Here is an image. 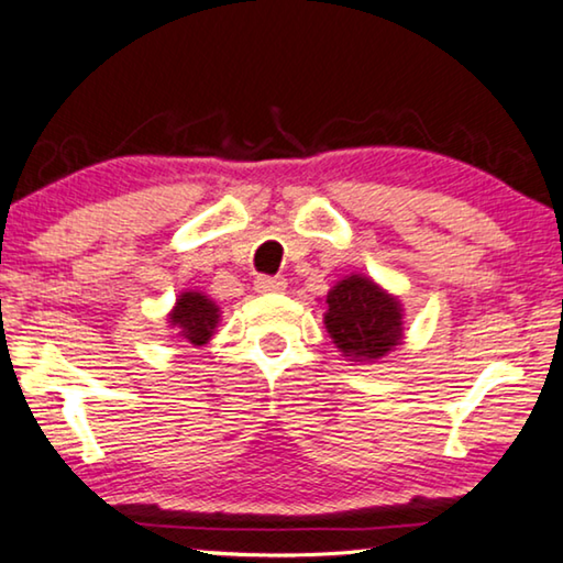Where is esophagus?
I'll list each match as a JSON object with an SVG mask.
<instances>
[{
	"mask_svg": "<svg viewBox=\"0 0 563 563\" xmlns=\"http://www.w3.org/2000/svg\"><path fill=\"white\" fill-rule=\"evenodd\" d=\"M254 289H256L258 294H276V291H284V289H287V279H284V276L262 274V276H256Z\"/></svg>",
	"mask_w": 563,
	"mask_h": 563,
	"instance_id": "1",
	"label": "esophagus"
}]
</instances>
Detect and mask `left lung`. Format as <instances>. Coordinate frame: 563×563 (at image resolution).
<instances>
[{"label": "left lung", "instance_id": "8db88e82", "mask_svg": "<svg viewBox=\"0 0 563 563\" xmlns=\"http://www.w3.org/2000/svg\"><path fill=\"white\" fill-rule=\"evenodd\" d=\"M327 332L347 357L377 360L402 336L400 301L365 276L352 274L327 294Z\"/></svg>", "mask_w": 563, "mask_h": 563}]
</instances>
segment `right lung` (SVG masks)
Segmentation results:
<instances>
[{"label": "right lung", "instance_id": "1", "mask_svg": "<svg viewBox=\"0 0 563 563\" xmlns=\"http://www.w3.org/2000/svg\"><path fill=\"white\" fill-rule=\"evenodd\" d=\"M173 327H178V334L191 344H206L211 340V332L219 322V307L211 299H206L198 291H184L176 301V309L170 311Z\"/></svg>", "mask_w": 563, "mask_h": 563}]
</instances>
